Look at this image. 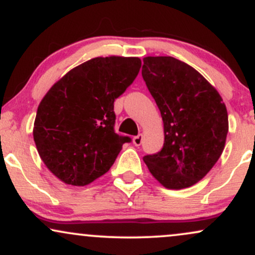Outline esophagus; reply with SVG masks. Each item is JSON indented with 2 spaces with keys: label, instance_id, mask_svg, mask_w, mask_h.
<instances>
[{
  "label": "esophagus",
  "instance_id": "1",
  "mask_svg": "<svg viewBox=\"0 0 255 255\" xmlns=\"http://www.w3.org/2000/svg\"><path fill=\"white\" fill-rule=\"evenodd\" d=\"M142 142V134H137L136 136L133 137V144L135 146H140Z\"/></svg>",
  "mask_w": 255,
  "mask_h": 255
}]
</instances>
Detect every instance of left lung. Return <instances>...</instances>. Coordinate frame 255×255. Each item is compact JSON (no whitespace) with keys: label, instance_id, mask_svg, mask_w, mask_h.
<instances>
[{"label":"left lung","instance_id":"obj_1","mask_svg":"<svg viewBox=\"0 0 255 255\" xmlns=\"http://www.w3.org/2000/svg\"><path fill=\"white\" fill-rule=\"evenodd\" d=\"M142 61V78L164 127L163 148L145 156L144 162L165 188H188L206 176L224 150L227 107L218 91L189 64L170 56Z\"/></svg>","mask_w":255,"mask_h":255}]
</instances>
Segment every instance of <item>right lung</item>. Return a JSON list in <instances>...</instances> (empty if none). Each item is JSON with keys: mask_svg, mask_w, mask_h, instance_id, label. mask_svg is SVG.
Wrapping results in <instances>:
<instances>
[{"mask_svg": "<svg viewBox=\"0 0 255 255\" xmlns=\"http://www.w3.org/2000/svg\"><path fill=\"white\" fill-rule=\"evenodd\" d=\"M139 57H95L46 92L33 125L37 151L58 180L86 186L109 171L128 136L114 130V102L136 78Z\"/></svg>", "mask_w": 255, "mask_h": 255, "instance_id": "1", "label": "right lung"}]
</instances>
